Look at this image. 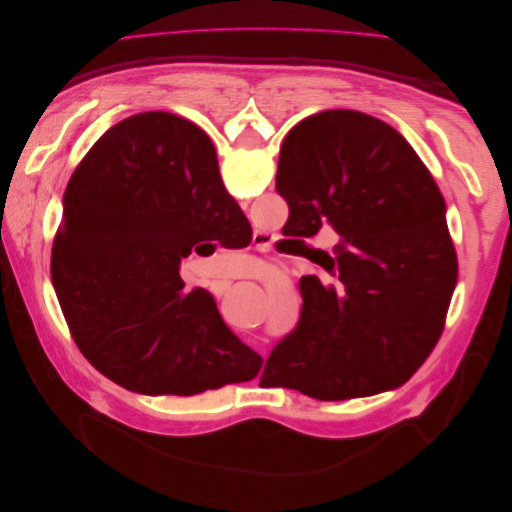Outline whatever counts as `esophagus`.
Returning a JSON list of instances; mask_svg holds the SVG:
<instances>
[{"label": "esophagus", "instance_id": "1", "mask_svg": "<svg viewBox=\"0 0 512 512\" xmlns=\"http://www.w3.org/2000/svg\"><path fill=\"white\" fill-rule=\"evenodd\" d=\"M254 245L256 247H267L269 245V237L262 235V232H256V235H254Z\"/></svg>", "mask_w": 512, "mask_h": 512}]
</instances>
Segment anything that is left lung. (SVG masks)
<instances>
[{"label": "left lung", "mask_w": 512, "mask_h": 512, "mask_svg": "<svg viewBox=\"0 0 512 512\" xmlns=\"http://www.w3.org/2000/svg\"><path fill=\"white\" fill-rule=\"evenodd\" d=\"M275 188L307 235L329 224L320 252L337 277L305 282L297 327L275 344L262 378L322 401L365 397L410 380L444 329L457 282L444 198L389 123L324 111L294 126Z\"/></svg>", "instance_id": "left-lung-1"}]
</instances>
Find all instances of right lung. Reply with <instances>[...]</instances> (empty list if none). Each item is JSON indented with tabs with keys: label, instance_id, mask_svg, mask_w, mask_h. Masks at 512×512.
I'll list each match as a JSON object with an SVG mask.
<instances>
[{
	"label": "right lung",
	"instance_id": "add662e5",
	"mask_svg": "<svg viewBox=\"0 0 512 512\" xmlns=\"http://www.w3.org/2000/svg\"><path fill=\"white\" fill-rule=\"evenodd\" d=\"M235 209L209 136L170 113L123 119L89 149L64 196L51 277L74 344L145 395L252 380L262 356L211 292L185 290L181 258Z\"/></svg>",
	"mask_w": 512,
	"mask_h": 512
}]
</instances>
